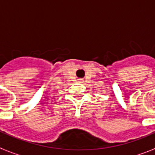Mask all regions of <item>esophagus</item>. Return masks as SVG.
<instances>
[{
  "label": "esophagus",
  "mask_w": 155,
  "mask_h": 155,
  "mask_svg": "<svg viewBox=\"0 0 155 155\" xmlns=\"http://www.w3.org/2000/svg\"><path fill=\"white\" fill-rule=\"evenodd\" d=\"M79 81H81V80H79Z\"/></svg>",
  "instance_id": "esophagus-1"
}]
</instances>
